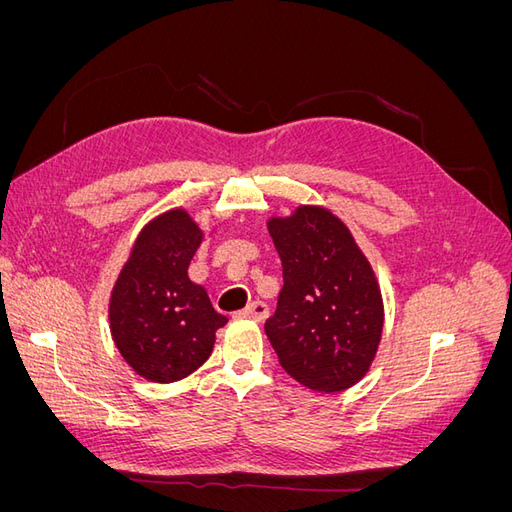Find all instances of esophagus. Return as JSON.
<instances>
[{"label":"esophagus","mask_w":512,"mask_h":512,"mask_svg":"<svg viewBox=\"0 0 512 512\" xmlns=\"http://www.w3.org/2000/svg\"><path fill=\"white\" fill-rule=\"evenodd\" d=\"M241 316L243 318H250V320H256V322H262V320L269 316V305L262 303V301H252L250 305L243 309Z\"/></svg>","instance_id":"1"}]
</instances>
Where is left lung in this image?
Wrapping results in <instances>:
<instances>
[{"label":"left lung","instance_id":"8db88e82","mask_svg":"<svg viewBox=\"0 0 512 512\" xmlns=\"http://www.w3.org/2000/svg\"><path fill=\"white\" fill-rule=\"evenodd\" d=\"M284 286L265 333L280 365L320 393L359 382L378 352L384 324L374 269L348 226L329 209L301 205L271 218Z\"/></svg>","mask_w":512,"mask_h":512}]
</instances>
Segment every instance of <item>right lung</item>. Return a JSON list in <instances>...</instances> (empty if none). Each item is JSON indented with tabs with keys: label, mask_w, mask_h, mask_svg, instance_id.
Listing matches in <instances>:
<instances>
[{
	"label": "right lung",
	"mask_w": 512,
	"mask_h": 512,
	"mask_svg": "<svg viewBox=\"0 0 512 512\" xmlns=\"http://www.w3.org/2000/svg\"><path fill=\"white\" fill-rule=\"evenodd\" d=\"M203 230L185 209L153 218L136 237L108 303L117 350L138 376L177 382L203 365L228 322L188 275Z\"/></svg>",
	"instance_id": "right-lung-1"
}]
</instances>
